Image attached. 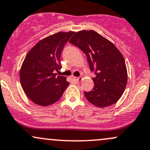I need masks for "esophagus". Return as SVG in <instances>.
Here are the masks:
<instances>
[{"label":"esophagus","instance_id":"esophagus-1","mask_svg":"<svg viewBox=\"0 0 150 150\" xmlns=\"http://www.w3.org/2000/svg\"><path fill=\"white\" fill-rule=\"evenodd\" d=\"M74 80L75 81H81V77H74Z\"/></svg>","mask_w":150,"mask_h":150}]
</instances>
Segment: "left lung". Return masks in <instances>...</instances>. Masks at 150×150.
Listing matches in <instances>:
<instances>
[{
	"label": "left lung",
	"mask_w": 150,
	"mask_h": 150,
	"mask_svg": "<svg viewBox=\"0 0 150 150\" xmlns=\"http://www.w3.org/2000/svg\"><path fill=\"white\" fill-rule=\"evenodd\" d=\"M69 43L81 50L87 57L94 87L84 92L86 99L95 106H111L120 99L128 81L127 69L122 54L112 42L93 30L78 31Z\"/></svg>",
	"instance_id": "left-lung-1"
}]
</instances>
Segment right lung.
<instances>
[{
    "label": "right lung",
    "instance_id": "right-lung-1",
    "mask_svg": "<svg viewBox=\"0 0 150 150\" xmlns=\"http://www.w3.org/2000/svg\"><path fill=\"white\" fill-rule=\"evenodd\" d=\"M74 31L57 32L40 40L26 55L19 71L21 86L26 96L40 106H48L59 100L69 85L67 79L53 73L61 67L64 45Z\"/></svg>",
    "mask_w": 150,
    "mask_h": 150
}]
</instances>
